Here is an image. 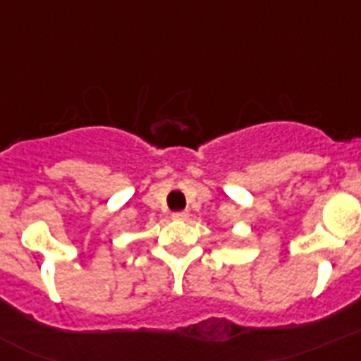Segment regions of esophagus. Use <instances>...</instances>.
I'll use <instances>...</instances> for the list:
<instances>
[{"label":"esophagus","mask_w":361,"mask_h":361,"mask_svg":"<svg viewBox=\"0 0 361 361\" xmlns=\"http://www.w3.org/2000/svg\"><path fill=\"white\" fill-rule=\"evenodd\" d=\"M172 219H174V221H187V219H189V214H187V212H178V214L172 215Z\"/></svg>","instance_id":"obj_1"}]
</instances>
